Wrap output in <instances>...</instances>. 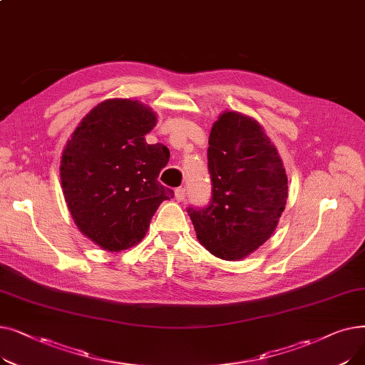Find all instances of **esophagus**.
<instances>
[{
  "label": "esophagus",
  "instance_id": "esophagus-1",
  "mask_svg": "<svg viewBox=\"0 0 365 365\" xmlns=\"http://www.w3.org/2000/svg\"><path fill=\"white\" fill-rule=\"evenodd\" d=\"M185 197H186V190H185L183 187H178V189L175 190V198H176L178 201H183Z\"/></svg>",
  "mask_w": 365,
  "mask_h": 365
}]
</instances>
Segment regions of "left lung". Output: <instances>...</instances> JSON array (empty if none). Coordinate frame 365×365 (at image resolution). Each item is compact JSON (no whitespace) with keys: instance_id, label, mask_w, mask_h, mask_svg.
<instances>
[{"instance_id":"obj_1","label":"left lung","mask_w":365,"mask_h":365,"mask_svg":"<svg viewBox=\"0 0 365 365\" xmlns=\"http://www.w3.org/2000/svg\"><path fill=\"white\" fill-rule=\"evenodd\" d=\"M208 145L212 198L189 205L187 215L210 253L242 259L275 231L287 202L285 170L259 123L240 112L220 115Z\"/></svg>"}]
</instances>
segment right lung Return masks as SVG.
I'll return each instance as SVG.
<instances>
[{
    "mask_svg": "<svg viewBox=\"0 0 365 365\" xmlns=\"http://www.w3.org/2000/svg\"><path fill=\"white\" fill-rule=\"evenodd\" d=\"M155 123L138 101L109 99L86 115L63 150L61 179L72 219L108 252L138 244L158 205L175 195L158 182L168 148L145 140Z\"/></svg>",
    "mask_w": 365,
    "mask_h": 365,
    "instance_id": "right-lung-1",
    "label": "right lung"
}]
</instances>
